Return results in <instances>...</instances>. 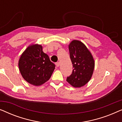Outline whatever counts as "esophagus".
Masks as SVG:
<instances>
[{"instance_id": "34e87169", "label": "esophagus", "mask_w": 122, "mask_h": 122, "mask_svg": "<svg viewBox=\"0 0 122 122\" xmlns=\"http://www.w3.org/2000/svg\"><path fill=\"white\" fill-rule=\"evenodd\" d=\"M56 66H59V65H60V63L59 62H56Z\"/></svg>"}]
</instances>
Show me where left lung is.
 <instances>
[{
  "mask_svg": "<svg viewBox=\"0 0 122 122\" xmlns=\"http://www.w3.org/2000/svg\"><path fill=\"white\" fill-rule=\"evenodd\" d=\"M69 50L73 70L66 81L74 87H81L91 79L94 68V59L87 48L80 41H71Z\"/></svg>",
  "mask_w": 122,
  "mask_h": 122,
  "instance_id": "8db88e82",
  "label": "left lung"
}]
</instances>
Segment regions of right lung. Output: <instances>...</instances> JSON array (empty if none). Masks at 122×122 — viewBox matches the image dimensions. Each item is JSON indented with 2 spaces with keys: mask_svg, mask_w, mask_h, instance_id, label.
Wrapping results in <instances>:
<instances>
[{
  "mask_svg": "<svg viewBox=\"0 0 122 122\" xmlns=\"http://www.w3.org/2000/svg\"><path fill=\"white\" fill-rule=\"evenodd\" d=\"M56 66L42 51L41 45L27 48L19 61V68L23 78L30 84L41 86L51 77Z\"/></svg>",
  "mask_w": 122,
  "mask_h": 122,
  "instance_id": "add662e5",
  "label": "right lung"
}]
</instances>
